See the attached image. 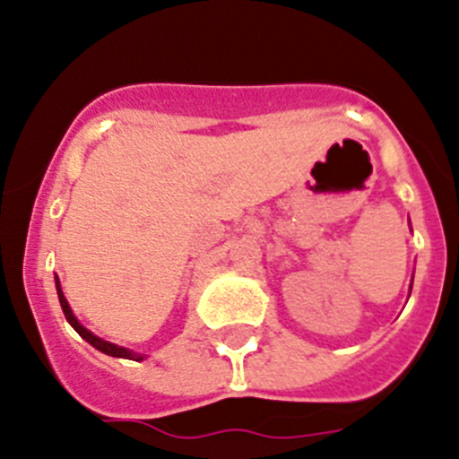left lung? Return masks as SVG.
Here are the masks:
<instances>
[{
  "label": "left lung",
  "mask_w": 459,
  "mask_h": 459,
  "mask_svg": "<svg viewBox=\"0 0 459 459\" xmlns=\"http://www.w3.org/2000/svg\"><path fill=\"white\" fill-rule=\"evenodd\" d=\"M411 288H412V283H411Z\"/></svg>",
  "instance_id": "8db88e82"
}]
</instances>
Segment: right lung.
Listing matches in <instances>:
<instances>
[{
    "label": "right lung",
    "mask_w": 459,
    "mask_h": 459,
    "mask_svg": "<svg viewBox=\"0 0 459 459\" xmlns=\"http://www.w3.org/2000/svg\"><path fill=\"white\" fill-rule=\"evenodd\" d=\"M56 290H57V299H60V306H62V312H65L66 321L74 325V330L80 334L82 339H84V342H89L91 346L98 348L100 352H104V355H108V357H120V359H134V361H143L144 357H147V355H140V352L129 351V348H122V346H116V343H111V342H104V339H100L98 334H93L91 330H86L84 325L75 319L74 310H71L69 301H66L65 292H62V285H60V279H57V276H56Z\"/></svg>",
    "instance_id": "right-lung-1"
}]
</instances>
